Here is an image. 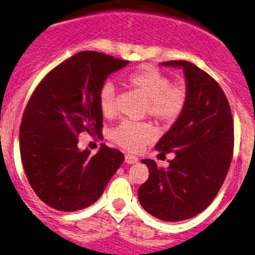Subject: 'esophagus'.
<instances>
[{
    "label": "esophagus",
    "instance_id": "esophagus-1",
    "mask_svg": "<svg viewBox=\"0 0 255 255\" xmlns=\"http://www.w3.org/2000/svg\"><path fill=\"white\" fill-rule=\"evenodd\" d=\"M137 162V156L132 155V154H126L125 155V163L128 164H134V163Z\"/></svg>",
    "mask_w": 255,
    "mask_h": 255
}]
</instances>
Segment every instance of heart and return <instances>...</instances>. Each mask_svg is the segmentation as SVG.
I'll use <instances>...</instances> for the list:
<instances>
[{"instance_id": "heart-1", "label": "heart", "mask_w": 255, "mask_h": 255, "mask_svg": "<svg viewBox=\"0 0 255 255\" xmlns=\"http://www.w3.org/2000/svg\"><path fill=\"white\" fill-rule=\"evenodd\" d=\"M124 83L146 100L145 114L158 124L172 125L183 114L188 92L183 86L173 85L167 74L144 65L124 77ZM100 111L105 118L116 114V90L106 82L99 92ZM110 137L126 150L137 151L153 140L154 132L145 123L123 121L110 131Z\"/></svg>"}]
</instances>
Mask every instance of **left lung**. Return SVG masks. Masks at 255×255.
I'll return each instance as SVG.
<instances>
[{"label":"left lung","mask_w":255,"mask_h":255,"mask_svg":"<svg viewBox=\"0 0 255 255\" xmlns=\"http://www.w3.org/2000/svg\"><path fill=\"white\" fill-rule=\"evenodd\" d=\"M163 65L182 67L188 101L181 118L156 143L160 154H176L167 169L151 159L149 178L139 187L140 205L154 218L182 221L204 211L220 191L234 150L230 105L219 83L187 60Z\"/></svg>","instance_id":"8db88e82"}]
</instances>
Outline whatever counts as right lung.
<instances>
[{
	"mask_svg": "<svg viewBox=\"0 0 255 255\" xmlns=\"http://www.w3.org/2000/svg\"><path fill=\"white\" fill-rule=\"evenodd\" d=\"M99 51H81L51 69L32 92L20 125L26 178L44 204L77 211L95 204L124 162L102 144L99 153L78 150V135L101 136L99 92L107 77L128 64Z\"/></svg>",
	"mask_w": 255,
	"mask_h": 255,
	"instance_id": "obj_1",
	"label": "right lung"
}]
</instances>
